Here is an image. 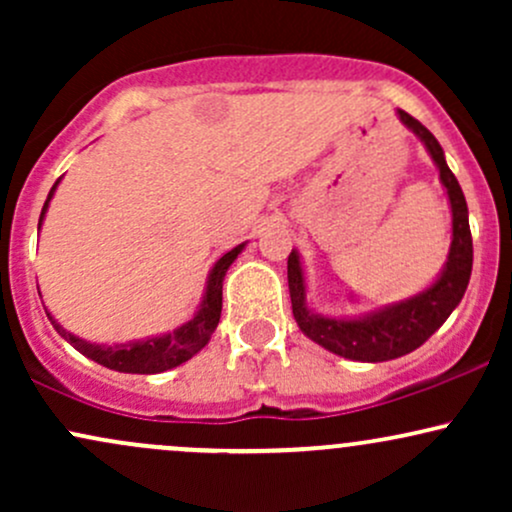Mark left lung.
Here are the masks:
<instances>
[{
	"label": "left lung",
	"instance_id": "obj_1",
	"mask_svg": "<svg viewBox=\"0 0 512 512\" xmlns=\"http://www.w3.org/2000/svg\"><path fill=\"white\" fill-rule=\"evenodd\" d=\"M397 115L426 144L428 154L440 170V182L448 190L452 209V243L448 262H445L443 274L438 276L436 284L416 293L414 298L387 305V308L358 317V320H337V317L317 315L308 308L301 260H298L296 250H291L289 255L291 305L301 332L332 354L363 363L392 361V358L419 349L457 308L464 291H467L469 276H472V231H469V211L460 182L445 163L438 139L404 110H397Z\"/></svg>",
	"mask_w": 512,
	"mask_h": 512
}]
</instances>
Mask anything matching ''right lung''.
I'll use <instances>...</instances> for the list:
<instances>
[{"label": "right lung", "instance_id": "add662e5", "mask_svg": "<svg viewBox=\"0 0 512 512\" xmlns=\"http://www.w3.org/2000/svg\"><path fill=\"white\" fill-rule=\"evenodd\" d=\"M60 182V180H57ZM57 182L52 185L48 199H45V207L40 211V223H43L45 211H48V204L52 195L57 190ZM245 248L238 245L231 252L221 257L219 262L214 264L211 269L209 281H207V293H204V301L199 305V310L192 317L190 322L173 330L170 334H163V337H151L144 339V342H127V344H115V346H101V344H91L84 342V339L74 337L72 332H67L60 322H55V317H50L52 327L67 339L69 344L74 346L79 354H84L91 361L101 363V366L110 368V370H120V373H142V375H151V373H163V370H170L180 363L190 361L197 351H202L207 342L214 334L216 325H219V317H221V291H223V276H226L228 267H231L233 260L240 255V250Z\"/></svg>", "mask_w": 512, "mask_h": 512}]
</instances>
